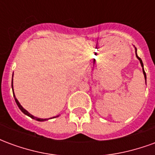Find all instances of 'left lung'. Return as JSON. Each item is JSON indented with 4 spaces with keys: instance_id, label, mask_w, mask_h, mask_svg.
Segmentation results:
<instances>
[{
    "instance_id": "8db88e82",
    "label": "left lung",
    "mask_w": 155,
    "mask_h": 155,
    "mask_svg": "<svg viewBox=\"0 0 155 155\" xmlns=\"http://www.w3.org/2000/svg\"><path fill=\"white\" fill-rule=\"evenodd\" d=\"M136 51H137V49L135 48V54H136V57L139 59V61H140V64H141V66H142V68H143V75H144V78H145V82H146V74H145V72H144V70H143V62H142V60L140 59L138 55H137V53H136Z\"/></svg>"
}]
</instances>
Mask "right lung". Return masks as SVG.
<instances>
[{
    "instance_id": "right-lung-1",
    "label": "right lung",
    "mask_w": 155,
    "mask_h": 155,
    "mask_svg": "<svg viewBox=\"0 0 155 155\" xmlns=\"http://www.w3.org/2000/svg\"><path fill=\"white\" fill-rule=\"evenodd\" d=\"M12 83H13V79H12V89H13V84H12ZM13 95H14V98H15V103H16V104L18 105L19 109H20V110H21L22 112L24 113V114H26V115H28L29 117H31V119H34V120H37V121H45V120H48V119H40V118H37V117L33 116L32 114H30V113H29L28 111L25 110V109H24V108L22 107L21 105V104L19 103V101H17V99H16V98H15V94H14V91H13ZM56 117H58V116H56Z\"/></svg>"
}]
</instances>
